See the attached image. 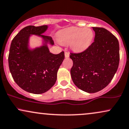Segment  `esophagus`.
<instances>
[{
	"label": "esophagus",
	"instance_id": "obj_1",
	"mask_svg": "<svg viewBox=\"0 0 129 129\" xmlns=\"http://www.w3.org/2000/svg\"><path fill=\"white\" fill-rule=\"evenodd\" d=\"M64 56L66 58H68V57H69V53L67 51H66L64 52Z\"/></svg>",
	"mask_w": 129,
	"mask_h": 129
}]
</instances>
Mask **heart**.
Returning <instances> with one entry per match:
<instances>
[{
    "mask_svg": "<svg viewBox=\"0 0 129 129\" xmlns=\"http://www.w3.org/2000/svg\"><path fill=\"white\" fill-rule=\"evenodd\" d=\"M58 41L64 45L70 44L71 49L75 52H82L91 45L94 33L89 28L70 27L58 33Z\"/></svg>",
    "mask_w": 129,
    "mask_h": 129,
    "instance_id": "1",
    "label": "heart"
}]
</instances>
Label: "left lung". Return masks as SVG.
Masks as SVG:
<instances>
[{"label":"left lung","mask_w":129,"mask_h":129,"mask_svg":"<svg viewBox=\"0 0 129 129\" xmlns=\"http://www.w3.org/2000/svg\"><path fill=\"white\" fill-rule=\"evenodd\" d=\"M94 41L80 53H71V74L75 85L94 93L107 86L118 69L120 48L117 38L108 30L93 27Z\"/></svg>","instance_id":"obj_1"}]
</instances>
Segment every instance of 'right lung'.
Instances as JSON below:
<instances>
[{
	"instance_id": "1",
	"label": "right lung",
	"mask_w": 129,
	"mask_h": 129,
	"mask_svg": "<svg viewBox=\"0 0 129 129\" xmlns=\"http://www.w3.org/2000/svg\"><path fill=\"white\" fill-rule=\"evenodd\" d=\"M48 26H28L23 28L12 39L8 56L9 71L20 88L33 94L49 90L57 80L58 69L64 58L62 51L54 54L47 44L54 45L51 37L42 35ZM35 34L43 39V45L34 49L28 47L29 38Z\"/></svg>"
}]
</instances>
